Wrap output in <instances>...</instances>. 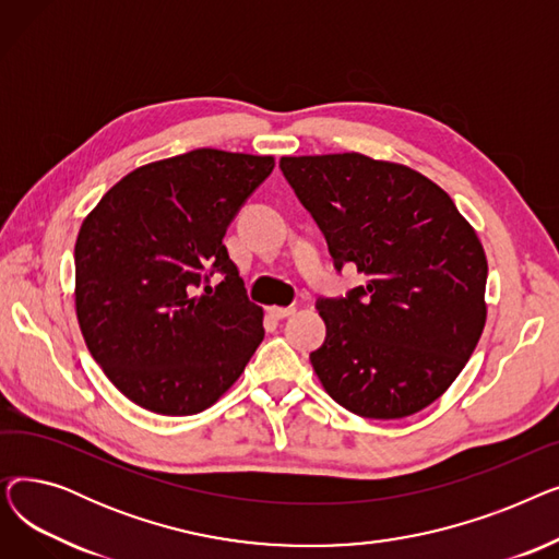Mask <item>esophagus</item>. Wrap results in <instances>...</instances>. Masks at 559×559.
Returning <instances> with one entry per match:
<instances>
[{
  "label": "esophagus",
  "instance_id": "obj_1",
  "mask_svg": "<svg viewBox=\"0 0 559 559\" xmlns=\"http://www.w3.org/2000/svg\"><path fill=\"white\" fill-rule=\"evenodd\" d=\"M297 312V308H281V306H272L270 308V314L274 317V319H285V317H289V314H295Z\"/></svg>",
  "mask_w": 559,
  "mask_h": 559
}]
</instances>
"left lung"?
I'll use <instances>...</instances> for the list:
<instances>
[{
  "instance_id": "1",
  "label": "left lung",
  "mask_w": 559,
  "mask_h": 559,
  "mask_svg": "<svg viewBox=\"0 0 559 559\" xmlns=\"http://www.w3.org/2000/svg\"><path fill=\"white\" fill-rule=\"evenodd\" d=\"M335 267L367 285L317 304L326 342L310 362L329 396L365 419H403L442 396L487 321V258L453 199L417 169L358 152L283 156Z\"/></svg>"
}]
</instances>
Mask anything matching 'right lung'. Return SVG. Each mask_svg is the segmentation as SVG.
<instances>
[{
	"instance_id": "1",
	"label": "right lung",
	"mask_w": 559,
	"mask_h": 559,
	"mask_svg": "<svg viewBox=\"0 0 559 559\" xmlns=\"http://www.w3.org/2000/svg\"><path fill=\"white\" fill-rule=\"evenodd\" d=\"M274 156L194 150L129 171L87 213L74 247V308L97 365L135 405L197 415L238 380L264 337L262 308L224 247ZM209 269L225 281L198 289Z\"/></svg>"
}]
</instances>
